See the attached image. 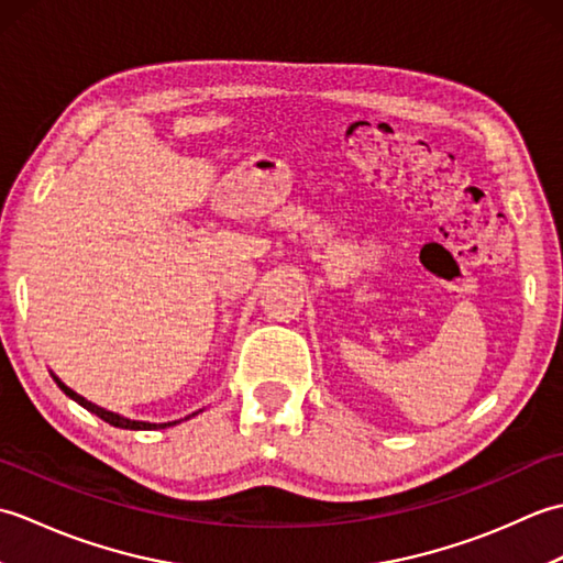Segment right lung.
Here are the masks:
<instances>
[{"mask_svg":"<svg viewBox=\"0 0 563 563\" xmlns=\"http://www.w3.org/2000/svg\"><path fill=\"white\" fill-rule=\"evenodd\" d=\"M53 375V373H51ZM53 379L57 382V387L63 389L67 397L71 399V401H77L79 406H84V409L87 411H91L93 416H99L101 421H106V423H111V426H115V428H125V430H159V428H169V426H176V423H181V421H169V423H150V421H133V418H125V416H121V413H113V411H106V409H101V406H97V404H91L89 399H84L81 394H77L75 389H69L63 379H59L57 375H53ZM190 416H196V413H190ZM190 416H186V418H190Z\"/></svg>","mask_w":563,"mask_h":563,"instance_id":"1","label":"right lung"}]
</instances>
